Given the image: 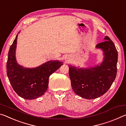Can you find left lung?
<instances>
[{
	"instance_id": "1",
	"label": "left lung",
	"mask_w": 126,
	"mask_h": 126,
	"mask_svg": "<svg viewBox=\"0 0 126 126\" xmlns=\"http://www.w3.org/2000/svg\"><path fill=\"white\" fill-rule=\"evenodd\" d=\"M95 48L102 50L103 61L99 64L88 68L69 65L72 89L76 94L87 99H95L106 93L116 78L118 53L108 36Z\"/></svg>"
}]
</instances>
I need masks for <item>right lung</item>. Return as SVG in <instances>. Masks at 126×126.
I'll use <instances>...</instances> for the list:
<instances>
[{
  "mask_svg": "<svg viewBox=\"0 0 126 126\" xmlns=\"http://www.w3.org/2000/svg\"><path fill=\"white\" fill-rule=\"evenodd\" d=\"M18 35L8 53L7 76L13 88L19 96L25 99H36L47 91L49 77L63 63L58 60H51L35 68H25L19 65L16 56Z\"/></svg>",
  "mask_w": 126,
  "mask_h": 126,
  "instance_id": "obj_1",
  "label": "right lung"
}]
</instances>
